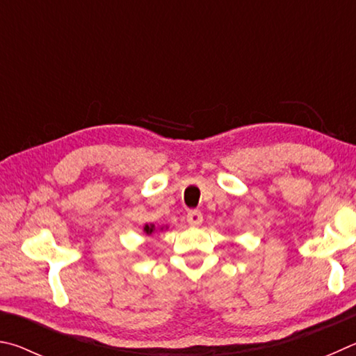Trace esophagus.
<instances>
[{"label":"esophagus","mask_w":356,"mask_h":356,"mask_svg":"<svg viewBox=\"0 0 356 356\" xmlns=\"http://www.w3.org/2000/svg\"><path fill=\"white\" fill-rule=\"evenodd\" d=\"M186 220H188L191 227H200L203 222V214L198 209H192L189 211L188 216H186Z\"/></svg>","instance_id":"obj_1"}]
</instances>
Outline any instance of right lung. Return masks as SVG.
Returning <instances> with one entry per match:
<instances>
[{"mask_svg": "<svg viewBox=\"0 0 356 356\" xmlns=\"http://www.w3.org/2000/svg\"><path fill=\"white\" fill-rule=\"evenodd\" d=\"M167 228V227H165ZM162 229H164V227H161V232H162ZM156 232V227L153 225V223H152V225H145V227H143V233H145V234H153Z\"/></svg>", "mask_w": 356, "mask_h": 356, "instance_id": "1", "label": "right lung"}]
</instances>
